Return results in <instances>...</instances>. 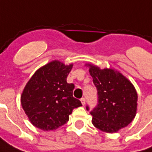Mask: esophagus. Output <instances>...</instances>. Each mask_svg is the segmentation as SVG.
<instances>
[{
  "label": "esophagus",
  "instance_id": "34e87169",
  "mask_svg": "<svg viewBox=\"0 0 152 152\" xmlns=\"http://www.w3.org/2000/svg\"><path fill=\"white\" fill-rule=\"evenodd\" d=\"M80 102H81V103H82V105L84 106L85 104H86V99H85V98H82V99H80Z\"/></svg>",
  "mask_w": 152,
  "mask_h": 152
}]
</instances>
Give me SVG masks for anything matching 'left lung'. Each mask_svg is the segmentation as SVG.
<instances>
[{
    "mask_svg": "<svg viewBox=\"0 0 152 152\" xmlns=\"http://www.w3.org/2000/svg\"><path fill=\"white\" fill-rule=\"evenodd\" d=\"M86 65L98 91V105L90 112L93 124L106 133L126 127L137 112V94L133 84L115 70ZM86 109L89 110L88 106Z\"/></svg>",
    "mask_w": 152,
    "mask_h": 152,
    "instance_id": "8db88e82",
    "label": "left lung"
}]
</instances>
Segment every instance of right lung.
I'll return each instance as SVG.
<instances>
[{
	"label": "right lung",
	"instance_id": "1",
	"mask_svg": "<svg viewBox=\"0 0 152 152\" xmlns=\"http://www.w3.org/2000/svg\"><path fill=\"white\" fill-rule=\"evenodd\" d=\"M72 66L53 60L39 68L27 83L21 104L35 127L54 130L68 121L73 109L82 106L72 95L75 86L66 82Z\"/></svg>",
	"mask_w": 152,
	"mask_h": 152
}]
</instances>
